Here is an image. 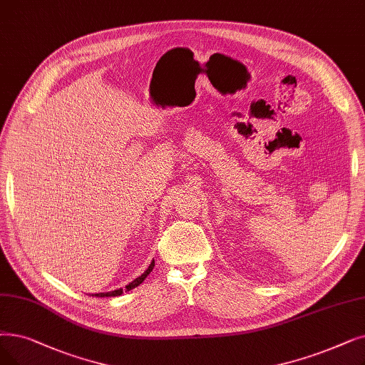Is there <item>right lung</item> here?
Wrapping results in <instances>:
<instances>
[{
    "label": "right lung",
    "instance_id": "add662e5",
    "mask_svg": "<svg viewBox=\"0 0 365 365\" xmlns=\"http://www.w3.org/2000/svg\"><path fill=\"white\" fill-rule=\"evenodd\" d=\"M153 267H155V261H152L150 262V265H149V268L148 270L141 274L140 277H137V279H134L130 284H126L125 287V289L123 288H120V289H116V291H112V292H104V294H95V297H118V295H120V294H123V291H131V289H134L135 287H138L140 283H143V280L150 274V272L153 270ZM93 297V295H92Z\"/></svg>",
    "mask_w": 365,
    "mask_h": 365
}]
</instances>
